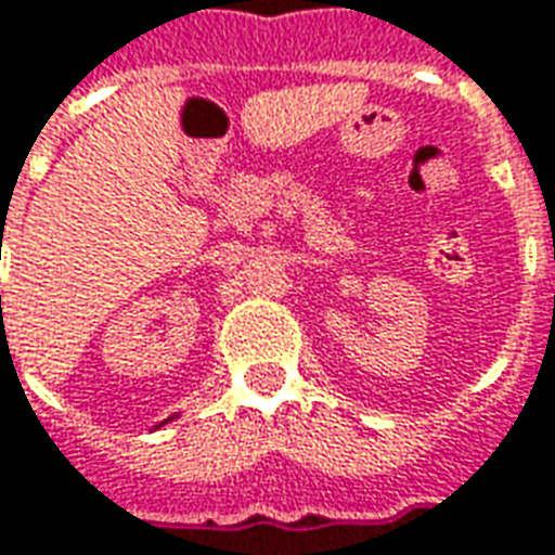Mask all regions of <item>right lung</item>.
<instances>
[{
	"label": "right lung",
	"mask_w": 555,
	"mask_h": 555,
	"mask_svg": "<svg viewBox=\"0 0 555 555\" xmlns=\"http://www.w3.org/2000/svg\"><path fill=\"white\" fill-rule=\"evenodd\" d=\"M173 418H177V415H170V418H165V422H162V425H158V427H165L167 422H173Z\"/></svg>",
	"instance_id": "add662e5"
}]
</instances>
